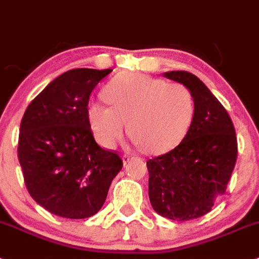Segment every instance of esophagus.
Segmentation results:
<instances>
[{"label": "esophagus", "mask_w": 259, "mask_h": 259, "mask_svg": "<svg viewBox=\"0 0 259 259\" xmlns=\"http://www.w3.org/2000/svg\"><path fill=\"white\" fill-rule=\"evenodd\" d=\"M132 157L133 156H130V155H123V164L129 163V161L132 160Z\"/></svg>", "instance_id": "obj_1"}]
</instances>
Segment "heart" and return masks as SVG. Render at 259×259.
Here are the masks:
<instances>
[{
  "mask_svg": "<svg viewBox=\"0 0 259 259\" xmlns=\"http://www.w3.org/2000/svg\"><path fill=\"white\" fill-rule=\"evenodd\" d=\"M109 108L91 104L90 126L104 147L112 148L125 134L150 154H164L176 147L189 133L195 116V99L183 83H167L143 74L123 73L103 90Z\"/></svg>",
  "mask_w": 259,
  "mask_h": 259,
  "instance_id": "b5f03b06",
  "label": "heart"
}]
</instances>
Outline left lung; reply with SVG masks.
<instances>
[{
  "instance_id": "8db88e82",
  "label": "left lung",
  "mask_w": 259,
  "mask_h": 259,
  "mask_svg": "<svg viewBox=\"0 0 259 259\" xmlns=\"http://www.w3.org/2000/svg\"><path fill=\"white\" fill-rule=\"evenodd\" d=\"M164 76L190 89L195 116L179 146L147 160L148 195L159 215L184 222L206 215L224 194L237 160V137L226 108L198 76L183 70Z\"/></svg>"
}]
</instances>
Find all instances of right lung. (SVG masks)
<instances>
[{
  "label": "right lung",
  "instance_id": "obj_1",
  "mask_svg": "<svg viewBox=\"0 0 259 259\" xmlns=\"http://www.w3.org/2000/svg\"><path fill=\"white\" fill-rule=\"evenodd\" d=\"M112 69H73L56 78L23 114L18 159L37 203L67 219L95 215L122 159L96 143L87 109L92 90Z\"/></svg>",
  "mask_w": 259,
  "mask_h": 259
}]
</instances>
